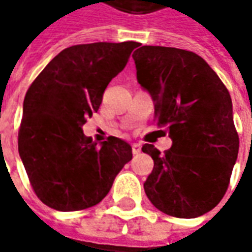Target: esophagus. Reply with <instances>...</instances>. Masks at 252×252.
Wrapping results in <instances>:
<instances>
[{
  "label": "esophagus",
  "instance_id": "obj_1",
  "mask_svg": "<svg viewBox=\"0 0 252 252\" xmlns=\"http://www.w3.org/2000/svg\"><path fill=\"white\" fill-rule=\"evenodd\" d=\"M131 151H133V154H139L141 151V146L139 143H133L131 144Z\"/></svg>",
  "mask_w": 252,
  "mask_h": 252
}]
</instances>
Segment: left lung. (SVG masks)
Listing matches in <instances>:
<instances>
[{
    "label": "left lung",
    "instance_id": "left-lung-1",
    "mask_svg": "<svg viewBox=\"0 0 252 252\" xmlns=\"http://www.w3.org/2000/svg\"><path fill=\"white\" fill-rule=\"evenodd\" d=\"M133 59L137 81L153 98L158 126L172 140L164 153L151 144L141 147L154 160L146 195L165 215L202 216L223 199L237 160L240 141L230 94L193 52L141 46Z\"/></svg>",
    "mask_w": 252,
    "mask_h": 252
}]
</instances>
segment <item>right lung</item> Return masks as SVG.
Returning a JSON list of instances; mask_svg holds the SVG:
<instances>
[{
    "label": "right lung",
    "instance_id": "1",
    "mask_svg": "<svg viewBox=\"0 0 252 252\" xmlns=\"http://www.w3.org/2000/svg\"><path fill=\"white\" fill-rule=\"evenodd\" d=\"M137 44L67 47L26 92L18 150L34 193L49 208L75 212L95 206L131 160L129 143L109 136L98 146L84 136L83 125L99 109L108 84Z\"/></svg>",
    "mask_w": 252,
    "mask_h": 252
}]
</instances>
